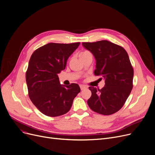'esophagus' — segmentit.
<instances>
[{
  "label": "esophagus",
  "instance_id": "esophagus-1",
  "mask_svg": "<svg viewBox=\"0 0 155 155\" xmlns=\"http://www.w3.org/2000/svg\"><path fill=\"white\" fill-rule=\"evenodd\" d=\"M80 87L81 91H83V90H84V89L87 88V87H86L85 85H80Z\"/></svg>",
  "mask_w": 155,
  "mask_h": 155
}]
</instances>
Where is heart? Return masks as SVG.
Returning a JSON list of instances; mask_svg holds the SVG:
<instances>
[{"mask_svg":"<svg viewBox=\"0 0 155 155\" xmlns=\"http://www.w3.org/2000/svg\"><path fill=\"white\" fill-rule=\"evenodd\" d=\"M88 53V51H83V52H81L80 54H84V53Z\"/></svg>","mask_w":155,"mask_h":155,"instance_id":"heart-1","label":"heart"}]
</instances>
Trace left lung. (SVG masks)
<instances>
[{"instance_id":"left-lung-1","label":"left lung","mask_w":155,"mask_h":155,"mask_svg":"<svg viewBox=\"0 0 155 155\" xmlns=\"http://www.w3.org/2000/svg\"><path fill=\"white\" fill-rule=\"evenodd\" d=\"M96 60L94 74L105 80L100 89L90 87L92 92L87 104L93 111L102 115H110L119 110L133 88L134 71L124 49L106 40L82 43Z\"/></svg>"}]
</instances>
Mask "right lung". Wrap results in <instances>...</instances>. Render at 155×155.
<instances>
[{
	"mask_svg": "<svg viewBox=\"0 0 155 155\" xmlns=\"http://www.w3.org/2000/svg\"><path fill=\"white\" fill-rule=\"evenodd\" d=\"M80 43H48L32 54L26 73L29 97L43 114L56 117L68 112L80 92L78 84L61 85L58 76Z\"/></svg>",
	"mask_w": 155,
	"mask_h": 155,
	"instance_id": "obj_1",
	"label": "right lung"
}]
</instances>
